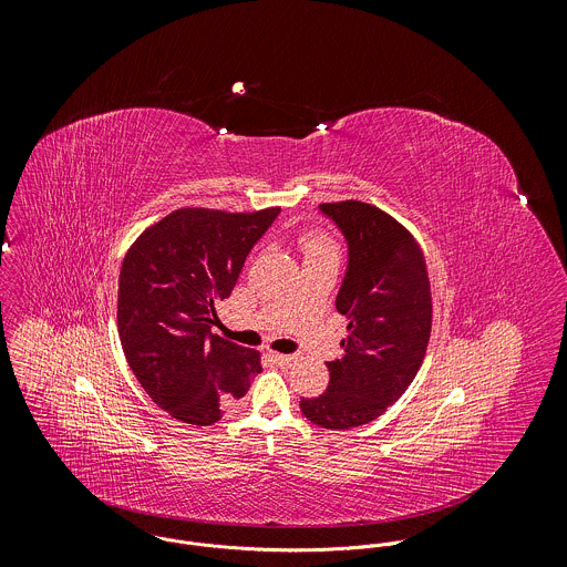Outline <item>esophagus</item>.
Segmentation results:
<instances>
[{
	"label": "esophagus",
	"mask_w": 567,
	"mask_h": 567,
	"mask_svg": "<svg viewBox=\"0 0 567 567\" xmlns=\"http://www.w3.org/2000/svg\"><path fill=\"white\" fill-rule=\"evenodd\" d=\"M272 361H275L277 365H281V368H288V365H292L295 357H292V354H279V352H272Z\"/></svg>",
	"instance_id": "esophagus-1"
}]
</instances>
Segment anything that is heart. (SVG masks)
Masks as SVG:
<instances>
[{
	"mask_svg": "<svg viewBox=\"0 0 567 567\" xmlns=\"http://www.w3.org/2000/svg\"><path fill=\"white\" fill-rule=\"evenodd\" d=\"M301 248L306 252V257H315V255H326V252H337L334 241L321 233V230H308L301 235Z\"/></svg>",
	"mask_w": 567,
	"mask_h": 567,
	"instance_id": "b5f03b06",
	"label": "heart"
}]
</instances>
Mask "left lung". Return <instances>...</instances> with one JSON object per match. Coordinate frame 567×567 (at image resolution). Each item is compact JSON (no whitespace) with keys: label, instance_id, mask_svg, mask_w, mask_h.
Masks as SVG:
<instances>
[{"label":"left lung","instance_id":"obj_1","mask_svg":"<svg viewBox=\"0 0 567 567\" xmlns=\"http://www.w3.org/2000/svg\"><path fill=\"white\" fill-rule=\"evenodd\" d=\"M348 244L337 310L348 319L343 357L328 361L326 394L301 399L308 421L348 430L381 416L416 377L432 328L425 257L390 215L363 202L321 204Z\"/></svg>","mask_w":567,"mask_h":567}]
</instances>
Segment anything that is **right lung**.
Listing matches in <instances>:
<instances>
[{
  "instance_id": "1",
  "label": "right lung",
  "mask_w": 567,
  "mask_h": 567,
  "mask_svg": "<svg viewBox=\"0 0 567 567\" xmlns=\"http://www.w3.org/2000/svg\"><path fill=\"white\" fill-rule=\"evenodd\" d=\"M279 210L179 208L124 257L117 328L126 361L148 396L184 423L219 421L261 372L259 352L213 334V323Z\"/></svg>"
}]
</instances>
